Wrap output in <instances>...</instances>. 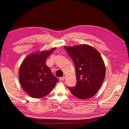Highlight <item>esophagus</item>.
Wrapping results in <instances>:
<instances>
[{"label":"esophagus","mask_w":129,"mask_h":129,"mask_svg":"<svg viewBox=\"0 0 129 129\" xmlns=\"http://www.w3.org/2000/svg\"><path fill=\"white\" fill-rule=\"evenodd\" d=\"M65 76H62V77H60V81H63L64 79H65Z\"/></svg>","instance_id":"esophagus-1"}]
</instances>
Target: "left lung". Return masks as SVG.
Masks as SVG:
<instances>
[{
	"mask_svg": "<svg viewBox=\"0 0 129 129\" xmlns=\"http://www.w3.org/2000/svg\"><path fill=\"white\" fill-rule=\"evenodd\" d=\"M75 66L77 83L68 87L72 94L80 99L90 98L97 93L105 76V67L100 53L88 45L65 46Z\"/></svg>",
	"mask_w": 129,
	"mask_h": 129,
	"instance_id": "obj_1",
	"label": "left lung"
}]
</instances>
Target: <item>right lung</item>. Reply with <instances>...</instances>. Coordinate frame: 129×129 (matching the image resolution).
Listing matches in <instances>:
<instances>
[{"instance_id": "add662e5", "label": "right lung", "mask_w": 129, "mask_h": 129, "mask_svg": "<svg viewBox=\"0 0 129 129\" xmlns=\"http://www.w3.org/2000/svg\"><path fill=\"white\" fill-rule=\"evenodd\" d=\"M55 48L30 54L22 62L19 71V81L22 89L30 97L39 99L46 96L58 82L46 64L47 58Z\"/></svg>"}]
</instances>
